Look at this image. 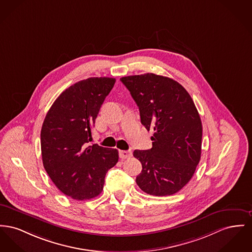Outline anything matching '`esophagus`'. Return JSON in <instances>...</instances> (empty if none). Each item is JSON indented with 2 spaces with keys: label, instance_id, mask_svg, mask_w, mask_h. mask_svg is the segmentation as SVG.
I'll list each match as a JSON object with an SVG mask.
<instances>
[{
  "label": "esophagus",
  "instance_id": "1",
  "mask_svg": "<svg viewBox=\"0 0 252 252\" xmlns=\"http://www.w3.org/2000/svg\"><path fill=\"white\" fill-rule=\"evenodd\" d=\"M132 152L131 150H119V156L121 159H127L131 157Z\"/></svg>",
  "mask_w": 252,
  "mask_h": 252
}]
</instances>
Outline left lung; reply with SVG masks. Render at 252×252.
I'll use <instances>...</instances> for the list:
<instances>
[{
    "label": "left lung",
    "instance_id": "1",
    "mask_svg": "<svg viewBox=\"0 0 252 252\" xmlns=\"http://www.w3.org/2000/svg\"><path fill=\"white\" fill-rule=\"evenodd\" d=\"M121 82L139 106L142 125L154 131L152 148L134 150L143 167L137 185L154 196L178 192L201 159L203 127L190 95L173 79L153 73L123 77Z\"/></svg>",
    "mask_w": 252,
    "mask_h": 252
}]
</instances>
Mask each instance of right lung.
<instances>
[{
  "label": "right lung",
  "mask_w": 252,
  "mask_h": 252,
  "mask_svg": "<svg viewBox=\"0 0 252 252\" xmlns=\"http://www.w3.org/2000/svg\"><path fill=\"white\" fill-rule=\"evenodd\" d=\"M116 80L92 77L65 89L49 108L41 130L42 159L54 185L84 201L104 189L108 169L119 159L115 148L89 146L95 119Z\"/></svg>",
  "instance_id": "right-lung-1"
}]
</instances>
